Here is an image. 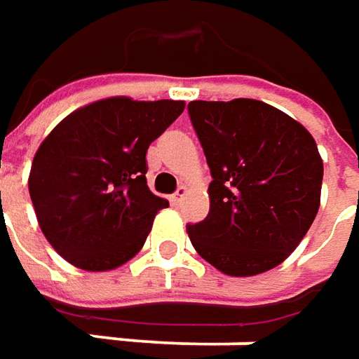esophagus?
I'll list each match as a JSON object with an SVG mask.
<instances>
[{"label":"esophagus","instance_id":"34e87169","mask_svg":"<svg viewBox=\"0 0 359 359\" xmlns=\"http://www.w3.org/2000/svg\"><path fill=\"white\" fill-rule=\"evenodd\" d=\"M186 194H187L186 186L177 187V189H175V194L172 196V203H175V205H177V203H182V200L186 198Z\"/></svg>","mask_w":359,"mask_h":359}]
</instances>
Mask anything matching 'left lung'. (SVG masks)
Segmentation results:
<instances>
[{"label":"left lung","instance_id":"left-lung-1","mask_svg":"<svg viewBox=\"0 0 359 359\" xmlns=\"http://www.w3.org/2000/svg\"><path fill=\"white\" fill-rule=\"evenodd\" d=\"M208 159L210 214L189 224L196 252L228 276L276 268L320 208L324 163L302 123L257 100L189 102Z\"/></svg>","mask_w":359,"mask_h":359}]
</instances>
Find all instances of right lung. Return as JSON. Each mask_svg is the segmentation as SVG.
Masks as SVG:
<instances>
[{
	"label": "right lung",
	"instance_id": "right-lung-1",
	"mask_svg": "<svg viewBox=\"0 0 359 359\" xmlns=\"http://www.w3.org/2000/svg\"><path fill=\"white\" fill-rule=\"evenodd\" d=\"M184 107L109 97L69 114L39 145L29 196L43 236L69 264L105 271L142 250L170 205L147 187V147Z\"/></svg>",
	"mask_w": 359,
	"mask_h": 359
}]
</instances>
